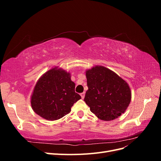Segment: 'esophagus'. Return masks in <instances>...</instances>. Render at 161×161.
<instances>
[{
  "mask_svg": "<svg viewBox=\"0 0 161 161\" xmlns=\"http://www.w3.org/2000/svg\"><path fill=\"white\" fill-rule=\"evenodd\" d=\"M85 95V92H82V93H80V96H81V97H82V99H84Z\"/></svg>",
  "mask_w": 161,
  "mask_h": 161,
  "instance_id": "34e87169",
  "label": "esophagus"
}]
</instances>
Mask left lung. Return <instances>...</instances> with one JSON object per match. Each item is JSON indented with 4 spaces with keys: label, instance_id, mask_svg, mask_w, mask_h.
<instances>
[{
    "label": "left lung",
    "instance_id": "1",
    "mask_svg": "<svg viewBox=\"0 0 161 161\" xmlns=\"http://www.w3.org/2000/svg\"><path fill=\"white\" fill-rule=\"evenodd\" d=\"M87 86L84 101L97 118L111 121L128 107L131 91L127 82L105 67L97 66L86 72Z\"/></svg>",
    "mask_w": 161,
    "mask_h": 161
}]
</instances>
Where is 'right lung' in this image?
Masks as SVG:
<instances>
[{"instance_id": "add662e5", "label": "right lung", "mask_w": 161, "mask_h": 161, "mask_svg": "<svg viewBox=\"0 0 161 161\" xmlns=\"http://www.w3.org/2000/svg\"><path fill=\"white\" fill-rule=\"evenodd\" d=\"M75 89L69 73L52 69L37 81L31 96L32 108L46 119H60L69 114L72 105L81 99Z\"/></svg>"}]
</instances>
